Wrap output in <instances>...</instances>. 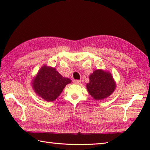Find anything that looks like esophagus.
<instances>
[{"label":"esophagus","instance_id":"esophagus-1","mask_svg":"<svg viewBox=\"0 0 150 150\" xmlns=\"http://www.w3.org/2000/svg\"><path fill=\"white\" fill-rule=\"evenodd\" d=\"M73 83L76 84H80L81 83V81L79 80H74L73 81Z\"/></svg>","mask_w":150,"mask_h":150}]
</instances>
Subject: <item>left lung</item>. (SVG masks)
<instances>
[{"instance_id": "1", "label": "left lung", "mask_w": 150, "mask_h": 150, "mask_svg": "<svg viewBox=\"0 0 150 150\" xmlns=\"http://www.w3.org/2000/svg\"><path fill=\"white\" fill-rule=\"evenodd\" d=\"M90 82L86 88L95 100H103L113 93L116 88V82L111 73L103 69H97L89 77Z\"/></svg>"}]
</instances>
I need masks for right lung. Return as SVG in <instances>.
I'll use <instances>...</instances> for the list:
<instances>
[{"label":"right lung","mask_w":150,"mask_h":150,"mask_svg":"<svg viewBox=\"0 0 150 150\" xmlns=\"http://www.w3.org/2000/svg\"><path fill=\"white\" fill-rule=\"evenodd\" d=\"M71 82L69 78L64 77L55 68L44 65L31 81L35 93L44 100H55L62 93L67 84Z\"/></svg>","instance_id":"1"}]
</instances>
